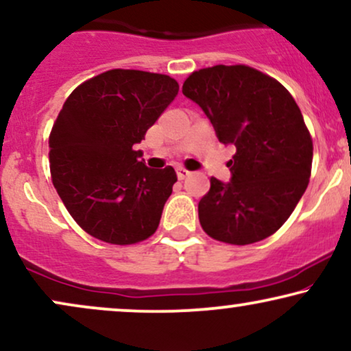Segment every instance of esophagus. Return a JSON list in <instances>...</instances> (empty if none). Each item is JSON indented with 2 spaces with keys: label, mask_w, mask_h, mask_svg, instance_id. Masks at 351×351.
<instances>
[{
  "label": "esophagus",
  "mask_w": 351,
  "mask_h": 351,
  "mask_svg": "<svg viewBox=\"0 0 351 351\" xmlns=\"http://www.w3.org/2000/svg\"><path fill=\"white\" fill-rule=\"evenodd\" d=\"M190 174H192V172H190L189 169H185V167H177V177H179L180 180H184L185 177H189Z\"/></svg>",
  "instance_id": "1"
}]
</instances>
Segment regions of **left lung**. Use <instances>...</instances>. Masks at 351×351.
<instances>
[{
  "label": "left lung",
  "mask_w": 351,
  "mask_h": 351,
  "mask_svg": "<svg viewBox=\"0 0 351 351\" xmlns=\"http://www.w3.org/2000/svg\"><path fill=\"white\" fill-rule=\"evenodd\" d=\"M182 93L202 107L218 140L236 146L231 182L211 177L198 203L203 231L232 245L271 236L296 208L313 167V138L295 99L247 64L193 71Z\"/></svg>",
  "instance_id": "8db88e82"
}]
</instances>
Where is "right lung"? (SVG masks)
Wrapping results in <instances>:
<instances>
[{
	"instance_id": "1",
	"label": "right lung",
	"mask_w": 351,
	"mask_h": 351,
	"mask_svg": "<svg viewBox=\"0 0 351 351\" xmlns=\"http://www.w3.org/2000/svg\"><path fill=\"white\" fill-rule=\"evenodd\" d=\"M177 93L174 77L117 68L84 81L64 101L49 136L51 182L88 234L130 245L156 232L177 174L171 166L146 167L133 145Z\"/></svg>"
}]
</instances>
